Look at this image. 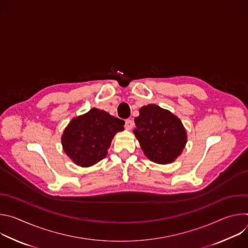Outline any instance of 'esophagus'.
Returning a JSON list of instances; mask_svg holds the SVG:
<instances>
[{"mask_svg":"<svg viewBox=\"0 0 248 248\" xmlns=\"http://www.w3.org/2000/svg\"><path fill=\"white\" fill-rule=\"evenodd\" d=\"M133 121H131V120H126L125 121V124H124V127L127 129V130H129V129H131L132 127H133Z\"/></svg>","mask_w":248,"mask_h":248,"instance_id":"1","label":"esophagus"}]
</instances>
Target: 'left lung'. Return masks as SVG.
Here are the masks:
<instances>
[{
    "instance_id": "8db88e82",
    "label": "left lung",
    "mask_w": 248,
    "mask_h": 248,
    "mask_svg": "<svg viewBox=\"0 0 248 248\" xmlns=\"http://www.w3.org/2000/svg\"><path fill=\"white\" fill-rule=\"evenodd\" d=\"M133 130L140 147L151 161L169 164L178 158L186 143V132L180 119L157 105L139 110Z\"/></svg>"
}]
</instances>
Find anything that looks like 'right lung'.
Returning <instances> with one entry per match:
<instances>
[{
	"label": "right lung",
	"mask_w": 248,
	"mask_h": 248,
	"mask_svg": "<svg viewBox=\"0 0 248 248\" xmlns=\"http://www.w3.org/2000/svg\"><path fill=\"white\" fill-rule=\"evenodd\" d=\"M124 124L123 120L93 108L65 127L62 136L63 151L77 165L92 166L106 157L113 137L124 130Z\"/></svg>",
	"instance_id": "right-lung-1"
}]
</instances>
